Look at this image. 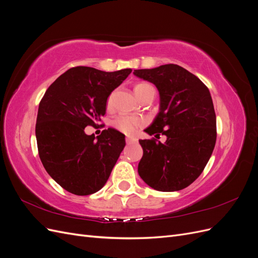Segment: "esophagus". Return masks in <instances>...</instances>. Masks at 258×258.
Masks as SVG:
<instances>
[{
	"instance_id": "1",
	"label": "esophagus",
	"mask_w": 258,
	"mask_h": 258,
	"mask_svg": "<svg viewBox=\"0 0 258 258\" xmlns=\"http://www.w3.org/2000/svg\"><path fill=\"white\" fill-rule=\"evenodd\" d=\"M138 142V139L134 138V137H127L126 138V143L127 144H131V143H136Z\"/></svg>"
}]
</instances>
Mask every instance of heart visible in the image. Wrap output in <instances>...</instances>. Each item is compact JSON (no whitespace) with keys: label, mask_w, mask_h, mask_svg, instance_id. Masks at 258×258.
Instances as JSON below:
<instances>
[{"label":"heart","mask_w":258,"mask_h":258,"mask_svg":"<svg viewBox=\"0 0 258 258\" xmlns=\"http://www.w3.org/2000/svg\"><path fill=\"white\" fill-rule=\"evenodd\" d=\"M154 88L150 84L141 82V83H138L135 86V92H136V96L141 99L145 93H147L150 90H153ZM112 97H113V93H111L110 96L107 98L106 101V104L107 106H110L111 102H112ZM143 124V120L141 118H139V117H131V116H126V115H120L117 117V118L114 120V126L118 129L119 131L123 132V134H134V132L139 128L141 127Z\"/></svg>","instance_id":"heart-1"}]
</instances>
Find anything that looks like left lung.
<instances>
[{"label":"left lung","instance_id":"8db88e82","mask_svg":"<svg viewBox=\"0 0 258 258\" xmlns=\"http://www.w3.org/2000/svg\"><path fill=\"white\" fill-rule=\"evenodd\" d=\"M160 95V111L144 131L167 140H140L143 156L138 172L159 191L181 190L202 173L216 142V115L210 91L196 75L177 64L135 70Z\"/></svg>","mask_w":258,"mask_h":258}]
</instances>
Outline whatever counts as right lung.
Here are the masks:
<instances>
[{"instance_id": "right-lung-1", "label": "right lung", "mask_w": 258, "mask_h": 258, "mask_svg": "<svg viewBox=\"0 0 258 258\" xmlns=\"http://www.w3.org/2000/svg\"><path fill=\"white\" fill-rule=\"evenodd\" d=\"M131 72L75 67L60 75L42 98L35 124L38 155L47 173L69 192L87 196L110 177L126 145L124 136L108 128L95 140L84 130L101 121L108 96Z\"/></svg>"}]
</instances>
